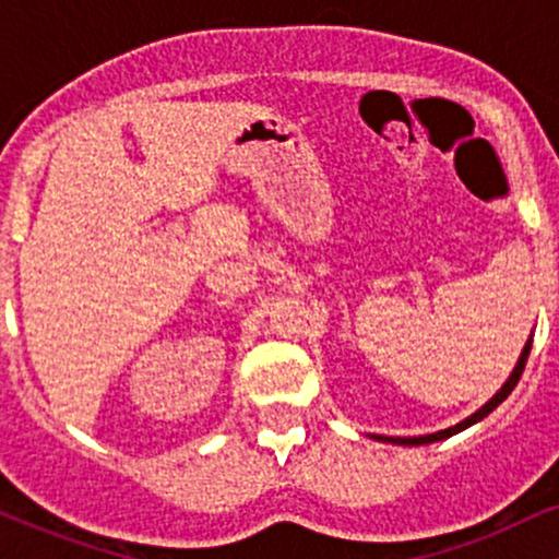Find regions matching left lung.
Wrapping results in <instances>:
<instances>
[{
    "instance_id": "1",
    "label": "left lung",
    "mask_w": 559,
    "mask_h": 559,
    "mask_svg": "<svg viewBox=\"0 0 559 559\" xmlns=\"http://www.w3.org/2000/svg\"><path fill=\"white\" fill-rule=\"evenodd\" d=\"M528 352H531V338H528V344L523 346V355H521V360H518V365H515V370H512V376L507 378V383L502 389L497 391V394H493V400H489L484 404V407L478 409V413H473L471 418H465L463 423H457V426H452V428H447V431H439V433H428V436H404V439H400V436H386V439H383V436H378V439L381 441H391V444H404V447H420V444H433V441H441V439H449V436H454V433H460V431H465L467 426H473V423H478V420H484L486 415L491 413V409H497L499 404H502L507 396H510V391L518 386V381H521V376H523V368H525V362H528Z\"/></svg>"
}]
</instances>
